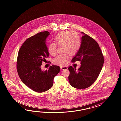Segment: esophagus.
<instances>
[{
	"label": "esophagus",
	"mask_w": 121,
	"mask_h": 121,
	"mask_svg": "<svg viewBox=\"0 0 121 121\" xmlns=\"http://www.w3.org/2000/svg\"><path fill=\"white\" fill-rule=\"evenodd\" d=\"M60 68H61V70H63L67 69V68H68V67H67V66H61L60 67Z\"/></svg>",
	"instance_id": "obj_1"
}]
</instances>
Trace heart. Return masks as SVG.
Wrapping results in <instances>:
<instances>
[{
    "mask_svg": "<svg viewBox=\"0 0 121 121\" xmlns=\"http://www.w3.org/2000/svg\"><path fill=\"white\" fill-rule=\"evenodd\" d=\"M55 43H51L48 45L49 53L54 56L57 53V45H63V50L66 52L63 54L58 55L54 60V63L58 65H64L67 62L69 58L70 53L71 55L77 53L80 49L82 42L80 38L76 33L73 31H66L58 33L55 37Z\"/></svg>",
    "mask_w": 121,
    "mask_h": 121,
    "instance_id": "obj_1",
    "label": "heart"
}]
</instances>
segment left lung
<instances>
[{"mask_svg":"<svg viewBox=\"0 0 121 121\" xmlns=\"http://www.w3.org/2000/svg\"><path fill=\"white\" fill-rule=\"evenodd\" d=\"M81 38V46L72 59V62L81 61L79 68L70 66L68 79L70 84L74 88H88L99 77L104 63V57L99 45L96 41L83 32Z\"/></svg>","mask_w":121,"mask_h":121,"instance_id":"left-lung-1","label":"left lung"}]
</instances>
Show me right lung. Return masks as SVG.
Wrapping results in <instances>:
<instances>
[{"label": "right lung", "mask_w": 121, "mask_h": 121, "mask_svg": "<svg viewBox=\"0 0 121 121\" xmlns=\"http://www.w3.org/2000/svg\"><path fill=\"white\" fill-rule=\"evenodd\" d=\"M43 31L27 39L18 51L17 70L22 82L34 91L41 93L51 88L54 78L60 70L59 66L52 65L48 70H41L42 62L49 55L46 39L50 35Z\"/></svg>", "instance_id": "add662e5"}]
</instances>
